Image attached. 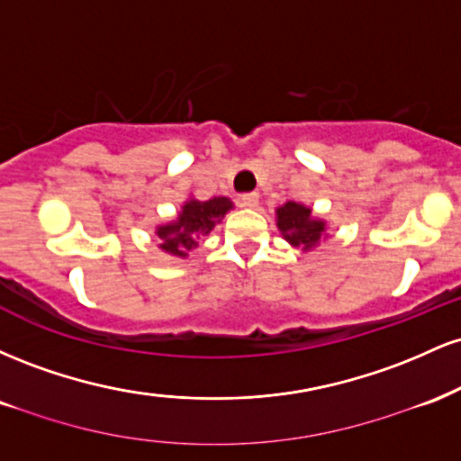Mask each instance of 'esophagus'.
Segmentation results:
<instances>
[{
    "instance_id": "obj_1",
    "label": "esophagus",
    "mask_w": 461,
    "mask_h": 461,
    "mask_svg": "<svg viewBox=\"0 0 461 461\" xmlns=\"http://www.w3.org/2000/svg\"><path fill=\"white\" fill-rule=\"evenodd\" d=\"M240 203H242V208H258V203H260V194H258V193H245L240 197Z\"/></svg>"
}]
</instances>
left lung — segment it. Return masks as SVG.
<instances>
[{
	"mask_svg": "<svg viewBox=\"0 0 461 461\" xmlns=\"http://www.w3.org/2000/svg\"><path fill=\"white\" fill-rule=\"evenodd\" d=\"M275 214H277L279 231L293 247L310 251L325 236V221L316 219L308 205L297 203V201H285L282 208L275 210Z\"/></svg>",
	"mask_w": 461,
	"mask_h": 461,
	"instance_id": "8db88e82",
	"label": "left lung"
}]
</instances>
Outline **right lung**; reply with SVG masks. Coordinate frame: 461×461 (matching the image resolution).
Masks as SVG:
<instances>
[{
    "instance_id": "add662e5",
    "label": "right lung",
    "mask_w": 461,
    "mask_h": 461,
    "mask_svg": "<svg viewBox=\"0 0 461 461\" xmlns=\"http://www.w3.org/2000/svg\"><path fill=\"white\" fill-rule=\"evenodd\" d=\"M231 208H234V203L227 197H214L208 201L188 199L179 210L176 221L156 230L158 238H160V249L171 256L186 258L190 249L197 245V238L210 234L214 225L221 223V219Z\"/></svg>"
}]
</instances>
